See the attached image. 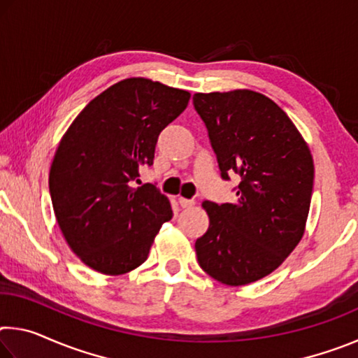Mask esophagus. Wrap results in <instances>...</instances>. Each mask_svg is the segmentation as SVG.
Returning a JSON list of instances; mask_svg holds the SVG:
<instances>
[{
    "label": "esophagus",
    "mask_w": 358,
    "mask_h": 358,
    "mask_svg": "<svg viewBox=\"0 0 358 358\" xmlns=\"http://www.w3.org/2000/svg\"><path fill=\"white\" fill-rule=\"evenodd\" d=\"M178 203L181 208H191L194 203H196V201H192V199H185V197H180L178 199Z\"/></svg>",
    "instance_id": "obj_1"
}]
</instances>
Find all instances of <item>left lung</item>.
<instances>
[{"label":"left lung","mask_w":358,"mask_h":358,"mask_svg":"<svg viewBox=\"0 0 358 358\" xmlns=\"http://www.w3.org/2000/svg\"><path fill=\"white\" fill-rule=\"evenodd\" d=\"M222 180L240 175L237 202H203L208 230L196 241L199 265L227 286H245L280 266L305 232L311 205V151L290 118L251 90L196 93Z\"/></svg>","instance_id":"8db88e82"}]
</instances>
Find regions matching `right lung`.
Segmentation results:
<instances>
[{
	"instance_id": "obj_1",
	"label": "right lung",
	"mask_w": 358,
	"mask_h": 358,
	"mask_svg": "<svg viewBox=\"0 0 358 358\" xmlns=\"http://www.w3.org/2000/svg\"><path fill=\"white\" fill-rule=\"evenodd\" d=\"M189 98L150 78H126L96 96L66 131L48 187L66 241L90 268L104 275L137 268L172 220L164 194L134 181L138 169L153 164L157 137Z\"/></svg>"
}]
</instances>
